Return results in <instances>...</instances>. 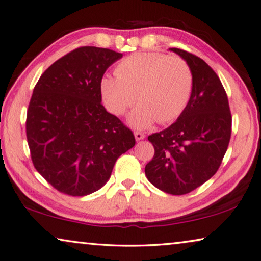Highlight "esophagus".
I'll list each match as a JSON object with an SVG mask.
<instances>
[{
    "instance_id": "obj_1",
    "label": "esophagus",
    "mask_w": 261,
    "mask_h": 261,
    "mask_svg": "<svg viewBox=\"0 0 261 261\" xmlns=\"http://www.w3.org/2000/svg\"><path fill=\"white\" fill-rule=\"evenodd\" d=\"M134 136H135L136 141H140V140H143L144 138H146V135H144L143 133H141V132H135Z\"/></svg>"
}]
</instances>
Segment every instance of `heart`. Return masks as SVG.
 I'll return each mask as SVG.
<instances>
[{"instance_id": "b5f03b06", "label": "heart", "mask_w": 261, "mask_h": 261, "mask_svg": "<svg viewBox=\"0 0 261 261\" xmlns=\"http://www.w3.org/2000/svg\"><path fill=\"white\" fill-rule=\"evenodd\" d=\"M100 93L108 111L123 115L140 102L128 117V125L146 129L156 120L174 121L189 103L194 75L186 61L158 52H138L122 59L115 74L100 79Z\"/></svg>"}]
</instances>
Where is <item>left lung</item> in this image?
<instances>
[{
    "instance_id": "left-lung-1",
    "label": "left lung",
    "mask_w": 261,
    "mask_h": 261,
    "mask_svg": "<svg viewBox=\"0 0 261 261\" xmlns=\"http://www.w3.org/2000/svg\"><path fill=\"white\" fill-rule=\"evenodd\" d=\"M194 75L189 103L177 120L148 136L155 154L144 172L167 194L186 195L216 174L227 150L232 118L226 92L216 72L197 56L171 47Z\"/></svg>"
}]
</instances>
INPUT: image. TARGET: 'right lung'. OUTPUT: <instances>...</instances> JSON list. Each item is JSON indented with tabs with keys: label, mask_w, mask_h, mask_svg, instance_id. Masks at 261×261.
I'll use <instances>...</instances> for the list:
<instances>
[{
	"label": "right lung",
	"mask_w": 261,
	"mask_h": 261,
	"mask_svg": "<svg viewBox=\"0 0 261 261\" xmlns=\"http://www.w3.org/2000/svg\"><path fill=\"white\" fill-rule=\"evenodd\" d=\"M122 54L78 47L36 84L27 114L31 160L55 189L86 196L110 179L120 155L134 147L130 129L101 103L100 79Z\"/></svg>",
	"instance_id": "1"
}]
</instances>
